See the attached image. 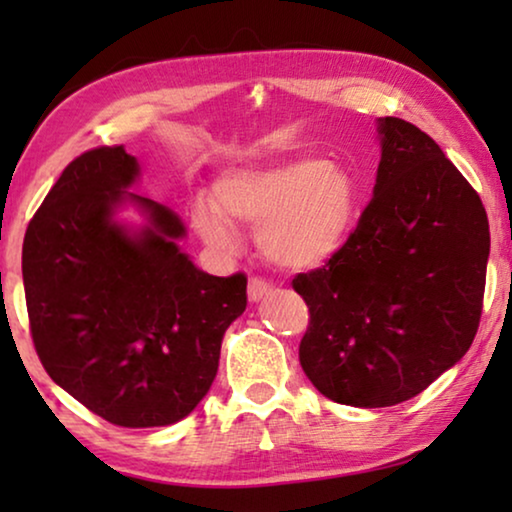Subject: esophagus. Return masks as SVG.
I'll return each instance as SVG.
<instances>
[{"instance_id": "obj_1", "label": "esophagus", "mask_w": 512, "mask_h": 512, "mask_svg": "<svg viewBox=\"0 0 512 512\" xmlns=\"http://www.w3.org/2000/svg\"><path fill=\"white\" fill-rule=\"evenodd\" d=\"M270 291H272V286H270L268 282H265V279H258V277H251V279H249V289H247V293H249L251 303H258V300L268 296Z\"/></svg>"}]
</instances>
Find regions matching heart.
Returning a JSON list of instances; mask_svg holds the SVG:
<instances>
[{"label":"heart","instance_id":"heart-1","mask_svg":"<svg viewBox=\"0 0 512 512\" xmlns=\"http://www.w3.org/2000/svg\"><path fill=\"white\" fill-rule=\"evenodd\" d=\"M359 212L361 188L352 172L321 158H298L226 170L214 181L212 205L198 202L191 221L219 251L240 247L233 223L258 228V249L272 265L307 272L345 251Z\"/></svg>","mask_w":512,"mask_h":512}]
</instances>
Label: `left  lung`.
<instances>
[{"mask_svg":"<svg viewBox=\"0 0 512 512\" xmlns=\"http://www.w3.org/2000/svg\"><path fill=\"white\" fill-rule=\"evenodd\" d=\"M373 200L324 268L293 279L310 307L300 366L326 398L387 408L422 394L478 333L489 258L480 195L408 121L377 118Z\"/></svg>","mask_w":512,"mask_h":512,"instance_id":"left-lung-1","label":"left lung"}]
</instances>
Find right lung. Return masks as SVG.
Segmentation results:
<instances>
[{
	"instance_id": "right-lung-1",
	"label": "right lung",
	"mask_w": 512,
	"mask_h": 512,
	"mask_svg": "<svg viewBox=\"0 0 512 512\" xmlns=\"http://www.w3.org/2000/svg\"><path fill=\"white\" fill-rule=\"evenodd\" d=\"M123 146L72 160L30 221L23 284L30 331L51 380L116 426H170L198 408L247 277H214L179 249L186 226L130 188ZM123 206L142 227L117 221Z\"/></svg>"
}]
</instances>
